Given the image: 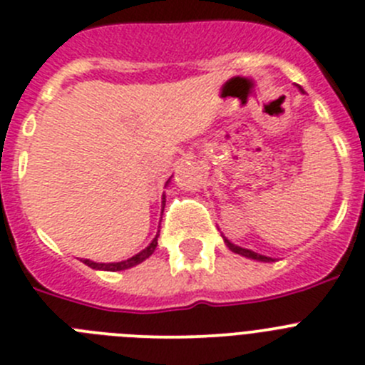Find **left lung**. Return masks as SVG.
Masks as SVG:
<instances>
[{
  "label": "left lung",
  "mask_w": 365,
  "mask_h": 365,
  "mask_svg": "<svg viewBox=\"0 0 365 365\" xmlns=\"http://www.w3.org/2000/svg\"><path fill=\"white\" fill-rule=\"evenodd\" d=\"M299 91H301V93H304V90H302L301 86H299ZM221 237H223V241H225V245H227V247L230 248V250L234 252V254H240V255H243V257H247V259H254V261H263V263H272V257H268V255H261V254H257V252H254V250H250V248H243V247H237V245H234L232 241L229 240V237H225L223 234H221Z\"/></svg>",
  "instance_id": "left-lung-1"
}]
</instances>
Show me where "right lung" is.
<instances>
[{
    "label": "right lung",
    "instance_id": "right-lung-1",
    "mask_svg": "<svg viewBox=\"0 0 365 365\" xmlns=\"http://www.w3.org/2000/svg\"><path fill=\"white\" fill-rule=\"evenodd\" d=\"M169 182H171V178L167 180L165 185H169ZM162 205H165V194H163L162 198ZM156 245H158V234H156L155 237H153L151 243L148 245V247L144 248V250H140L138 254H135L133 257H129V259L125 261H118V263H95V261H90V259H83L84 264H88L90 268H93V270H104V272H118V270H125V268H131V267H136V264H140L142 261H145L149 257V255L155 252Z\"/></svg>",
    "mask_w": 365,
    "mask_h": 365
}]
</instances>
